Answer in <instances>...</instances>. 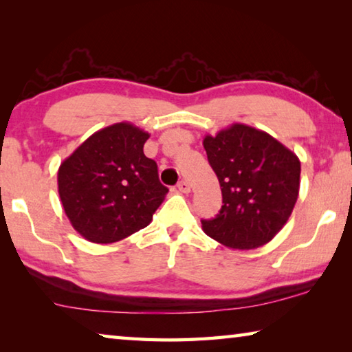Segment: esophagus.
<instances>
[{"label":"esophagus","mask_w":352,"mask_h":352,"mask_svg":"<svg viewBox=\"0 0 352 352\" xmlns=\"http://www.w3.org/2000/svg\"><path fill=\"white\" fill-rule=\"evenodd\" d=\"M177 188H178V190H180V192H183V194H188V192H190V184H189L186 180L178 182Z\"/></svg>","instance_id":"esophagus-1"}]
</instances>
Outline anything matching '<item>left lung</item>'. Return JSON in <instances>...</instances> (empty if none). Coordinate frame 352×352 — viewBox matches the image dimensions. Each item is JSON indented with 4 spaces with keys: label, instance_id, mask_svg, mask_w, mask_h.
Returning a JSON list of instances; mask_svg holds the SVG:
<instances>
[{
    "label": "left lung",
    "instance_id": "obj_1",
    "mask_svg": "<svg viewBox=\"0 0 352 352\" xmlns=\"http://www.w3.org/2000/svg\"><path fill=\"white\" fill-rule=\"evenodd\" d=\"M204 147L222 189L219 214L201 220L214 241L233 250L270 242L287 223L300 192L301 164L290 148L267 132L231 124Z\"/></svg>",
    "mask_w": 352,
    "mask_h": 352
}]
</instances>
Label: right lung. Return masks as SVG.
Returning <instances> with one entry per match:
<instances>
[{
  "label": "right lung",
  "mask_w": 352,
  "mask_h": 352,
  "mask_svg": "<svg viewBox=\"0 0 352 352\" xmlns=\"http://www.w3.org/2000/svg\"><path fill=\"white\" fill-rule=\"evenodd\" d=\"M144 130L118 122L98 130L60 164L58 195L73 228L87 241L111 243L152 222L168 188L142 147Z\"/></svg>",
  "instance_id": "add662e5"
}]
</instances>
